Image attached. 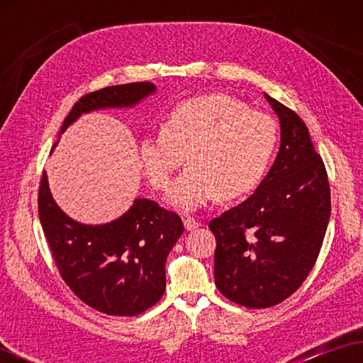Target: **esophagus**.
<instances>
[{"instance_id":"34e87169","label":"esophagus","mask_w":363,"mask_h":363,"mask_svg":"<svg viewBox=\"0 0 363 363\" xmlns=\"http://www.w3.org/2000/svg\"><path fill=\"white\" fill-rule=\"evenodd\" d=\"M184 226L187 230H194L199 226V223L194 217H184Z\"/></svg>"}]
</instances>
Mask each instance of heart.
Listing matches in <instances>:
<instances>
[{
  "label": "heart",
  "instance_id": "1",
  "mask_svg": "<svg viewBox=\"0 0 363 363\" xmlns=\"http://www.w3.org/2000/svg\"><path fill=\"white\" fill-rule=\"evenodd\" d=\"M160 129L142 138L138 157L157 190L169 186L186 157L189 168L167 195L181 211H196L218 196L229 201L250 194L264 179L277 143L269 115L225 94L176 104Z\"/></svg>",
  "mask_w": 363,
  "mask_h": 363
}]
</instances>
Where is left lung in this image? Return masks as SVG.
<instances>
[{
	"instance_id": "obj_1",
	"label": "left lung",
	"mask_w": 363,
	"mask_h": 363,
	"mask_svg": "<svg viewBox=\"0 0 363 363\" xmlns=\"http://www.w3.org/2000/svg\"><path fill=\"white\" fill-rule=\"evenodd\" d=\"M281 123L274 164L256 191L209 223L215 284L228 299L267 309L293 295L317 260L330 217L328 173L306 123L265 94Z\"/></svg>"
}]
</instances>
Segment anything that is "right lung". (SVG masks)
<instances>
[{
	"label": "right lung",
	"mask_w": 363,
	"mask_h": 363,
	"mask_svg": "<svg viewBox=\"0 0 363 363\" xmlns=\"http://www.w3.org/2000/svg\"><path fill=\"white\" fill-rule=\"evenodd\" d=\"M154 91L156 86L151 82L91 91L73 106L59 135L82 113L133 107ZM38 217L60 276L91 309L134 317L164 295L168 252L184 233L177 213L162 209L152 199L137 198L120 218L106 225H84L68 217L54 201L43 172Z\"/></svg>",
	"instance_id": "obj_1"
}]
</instances>
